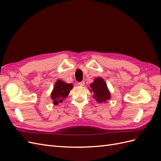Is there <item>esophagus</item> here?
Listing matches in <instances>:
<instances>
[{
	"label": "esophagus",
	"instance_id": "obj_1",
	"mask_svg": "<svg viewBox=\"0 0 161 161\" xmlns=\"http://www.w3.org/2000/svg\"><path fill=\"white\" fill-rule=\"evenodd\" d=\"M78 85L81 86H83L85 85V81H82V82H79V83H78Z\"/></svg>",
	"mask_w": 161,
	"mask_h": 161
}]
</instances>
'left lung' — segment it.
<instances>
[{
	"mask_svg": "<svg viewBox=\"0 0 161 161\" xmlns=\"http://www.w3.org/2000/svg\"><path fill=\"white\" fill-rule=\"evenodd\" d=\"M90 87V91L93 92V97L99 103H105L110 99V92L105 80L101 78H96Z\"/></svg>",
	"mask_w": 161,
	"mask_h": 161,
	"instance_id": "left-lung-1",
	"label": "left lung"
}]
</instances>
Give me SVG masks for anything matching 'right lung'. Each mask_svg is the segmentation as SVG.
I'll return each instance as SVG.
<instances>
[{"label":"right lung","instance_id":"obj_1","mask_svg":"<svg viewBox=\"0 0 161 161\" xmlns=\"http://www.w3.org/2000/svg\"><path fill=\"white\" fill-rule=\"evenodd\" d=\"M72 88L73 85L72 84H67L64 81L58 80L51 94V99L53 100V103L58 105L59 102L62 103V100L66 99Z\"/></svg>","mask_w":161,"mask_h":161}]
</instances>
